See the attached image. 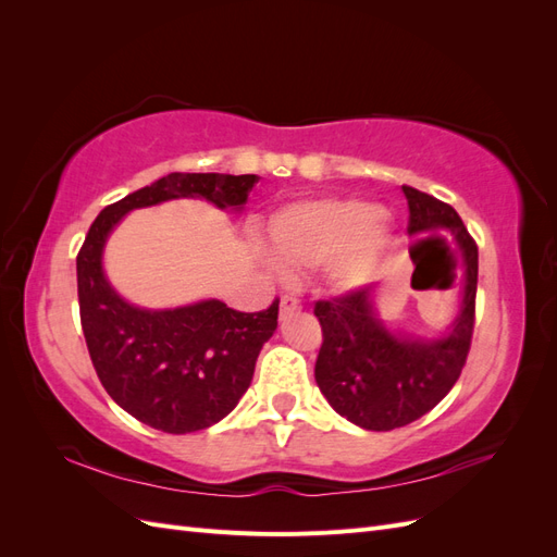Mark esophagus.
Segmentation results:
<instances>
[{"label":"esophagus","instance_id":"1","mask_svg":"<svg viewBox=\"0 0 557 557\" xmlns=\"http://www.w3.org/2000/svg\"><path fill=\"white\" fill-rule=\"evenodd\" d=\"M301 309V301L295 295H283L281 297V315L285 313H295Z\"/></svg>","mask_w":557,"mask_h":557}]
</instances>
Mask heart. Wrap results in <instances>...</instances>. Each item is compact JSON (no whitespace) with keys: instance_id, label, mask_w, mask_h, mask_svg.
<instances>
[{"instance_id":"1","label":"heart","mask_w":557,"mask_h":557,"mask_svg":"<svg viewBox=\"0 0 557 557\" xmlns=\"http://www.w3.org/2000/svg\"><path fill=\"white\" fill-rule=\"evenodd\" d=\"M269 239L290 267L325 264L332 288H358L374 274L393 239L391 218L372 201L325 197L299 201L274 215Z\"/></svg>"}]
</instances>
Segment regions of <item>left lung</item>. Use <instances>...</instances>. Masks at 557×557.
I'll return each instance as SVG.
<instances>
[{"instance_id":"1","label":"left lung","mask_w":557,"mask_h":557,"mask_svg":"<svg viewBox=\"0 0 557 557\" xmlns=\"http://www.w3.org/2000/svg\"><path fill=\"white\" fill-rule=\"evenodd\" d=\"M409 205V234L450 232L462 250V307L442 339H401L383 327L372 288L315 301L323 330L315 383L330 407L364 430L387 432L413 423L440 404L460 379L476 320L479 246L446 201L401 185Z\"/></svg>"}]
</instances>
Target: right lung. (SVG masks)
Returning a JSON list of instances; mask_svg holds the SVG:
<instances>
[{"label":"right lung","instance_id":"obj_1","mask_svg":"<svg viewBox=\"0 0 557 557\" xmlns=\"http://www.w3.org/2000/svg\"><path fill=\"white\" fill-rule=\"evenodd\" d=\"M256 183V174H166L109 205L78 250L81 327L95 372L117 407L150 428L170 434L207 430L237 407L262 344L278 325V297L256 313L234 311L218 299L170 311L137 309L104 276L109 232L127 211L178 197L244 209Z\"/></svg>","mask_w":557,"mask_h":557}]
</instances>
